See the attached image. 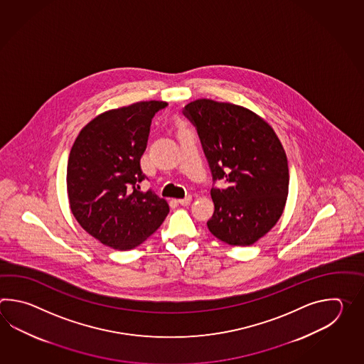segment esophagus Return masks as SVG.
Returning <instances> with one entry per match:
<instances>
[{
    "label": "esophagus",
    "instance_id": "1",
    "mask_svg": "<svg viewBox=\"0 0 364 364\" xmlns=\"http://www.w3.org/2000/svg\"><path fill=\"white\" fill-rule=\"evenodd\" d=\"M191 200H193V198H191V196H186L185 199H179L178 203L181 205L186 207V205H190Z\"/></svg>",
    "mask_w": 364,
    "mask_h": 364
}]
</instances>
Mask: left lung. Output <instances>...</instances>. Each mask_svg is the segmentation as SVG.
<instances>
[{"label":"left lung","instance_id":"8db88e82","mask_svg":"<svg viewBox=\"0 0 364 364\" xmlns=\"http://www.w3.org/2000/svg\"><path fill=\"white\" fill-rule=\"evenodd\" d=\"M200 138L213 182L209 232L232 246H251L277 224L289 193L287 154L271 124L250 109L199 99L183 110Z\"/></svg>","mask_w":364,"mask_h":364}]
</instances>
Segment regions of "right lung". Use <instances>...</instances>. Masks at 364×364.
<instances>
[{
  "mask_svg": "<svg viewBox=\"0 0 364 364\" xmlns=\"http://www.w3.org/2000/svg\"><path fill=\"white\" fill-rule=\"evenodd\" d=\"M168 104L139 101L95 117L80 130L68 161L70 209L79 225L109 247L143 243L169 213L163 198L140 191V159L152 118Z\"/></svg>",
  "mask_w": 364,
  "mask_h": 364,
  "instance_id": "obj_1",
  "label": "right lung"
}]
</instances>
